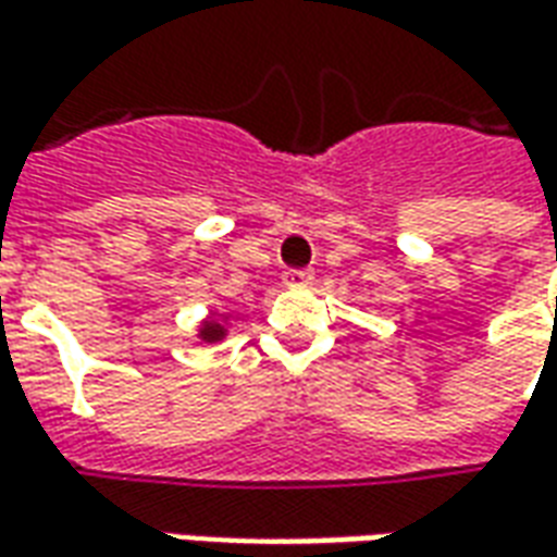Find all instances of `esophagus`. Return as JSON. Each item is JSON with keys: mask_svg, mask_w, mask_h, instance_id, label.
Listing matches in <instances>:
<instances>
[{"mask_svg": "<svg viewBox=\"0 0 557 557\" xmlns=\"http://www.w3.org/2000/svg\"><path fill=\"white\" fill-rule=\"evenodd\" d=\"M283 283H286L289 289L310 286V283H313V271H310V268H289V271L283 274Z\"/></svg>", "mask_w": 557, "mask_h": 557, "instance_id": "obj_1", "label": "esophagus"}]
</instances>
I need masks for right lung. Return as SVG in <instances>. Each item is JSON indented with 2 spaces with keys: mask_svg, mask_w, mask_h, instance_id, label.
Listing matches in <instances>:
<instances>
[{
  "mask_svg": "<svg viewBox=\"0 0 557 557\" xmlns=\"http://www.w3.org/2000/svg\"><path fill=\"white\" fill-rule=\"evenodd\" d=\"M196 337L202 339V343H220V339L226 337V322H223V315H208L206 322L199 325V334Z\"/></svg>",
  "mask_w": 557,
  "mask_h": 557,
  "instance_id": "right-lung-1",
  "label": "right lung"
}]
</instances>
